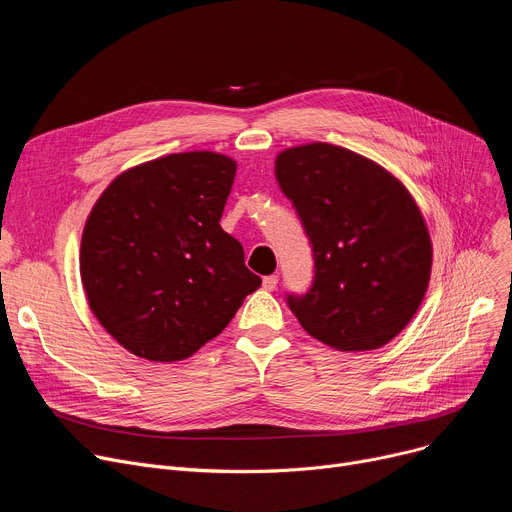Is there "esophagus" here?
<instances>
[{
    "label": "esophagus",
    "instance_id": "obj_1",
    "mask_svg": "<svg viewBox=\"0 0 512 512\" xmlns=\"http://www.w3.org/2000/svg\"><path fill=\"white\" fill-rule=\"evenodd\" d=\"M278 286V276H265L263 278V288L265 290H274Z\"/></svg>",
    "mask_w": 512,
    "mask_h": 512
}]
</instances>
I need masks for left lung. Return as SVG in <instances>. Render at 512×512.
I'll list each match as a JSON object with an SVG mask.
<instances>
[{
    "label": "left lung",
    "instance_id": "left-lung-1",
    "mask_svg": "<svg viewBox=\"0 0 512 512\" xmlns=\"http://www.w3.org/2000/svg\"><path fill=\"white\" fill-rule=\"evenodd\" d=\"M276 178L315 259L309 292L288 294L292 313L336 351L388 344L417 313L432 274V238L407 186L330 143L280 151Z\"/></svg>",
    "mask_w": 512,
    "mask_h": 512
}]
</instances>
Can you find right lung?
Returning a JSON list of instances; mask_svg holds the SVG:
<instances>
[{
	"label": "right lung",
	"mask_w": 512,
	"mask_h": 512,
	"mask_svg": "<svg viewBox=\"0 0 512 512\" xmlns=\"http://www.w3.org/2000/svg\"><path fill=\"white\" fill-rule=\"evenodd\" d=\"M234 176L228 155L172 153L122 172L93 205L80 278L99 324L132 355H195L261 286L220 226Z\"/></svg>",
	"instance_id": "obj_1"
}]
</instances>
